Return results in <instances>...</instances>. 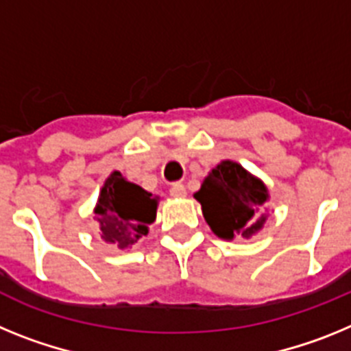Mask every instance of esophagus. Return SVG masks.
Returning <instances> with one entry per match:
<instances>
[{
  "label": "esophagus",
  "instance_id": "34e87169",
  "mask_svg": "<svg viewBox=\"0 0 351 351\" xmlns=\"http://www.w3.org/2000/svg\"><path fill=\"white\" fill-rule=\"evenodd\" d=\"M169 194H171L173 197H185L187 189H185L184 184H173L171 189H169Z\"/></svg>",
  "mask_w": 351,
  "mask_h": 351
}]
</instances>
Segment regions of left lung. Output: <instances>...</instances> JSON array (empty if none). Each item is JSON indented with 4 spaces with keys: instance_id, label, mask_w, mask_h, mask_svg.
Masks as SVG:
<instances>
[{
    "instance_id": "8db88e82",
    "label": "left lung",
    "mask_w": 351,
    "mask_h": 351,
    "mask_svg": "<svg viewBox=\"0 0 351 351\" xmlns=\"http://www.w3.org/2000/svg\"><path fill=\"white\" fill-rule=\"evenodd\" d=\"M194 197L201 203L210 230L222 240L251 239L267 221V187L233 160L213 167Z\"/></svg>"
}]
</instances>
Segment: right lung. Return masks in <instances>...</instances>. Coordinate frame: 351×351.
I'll list each match as a JSON object with an SVG mask.
<instances>
[{
  "label": "right lung",
  "mask_w": 351,
  "mask_h": 351,
  "mask_svg": "<svg viewBox=\"0 0 351 351\" xmlns=\"http://www.w3.org/2000/svg\"><path fill=\"white\" fill-rule=\"evenodd\" d=\"M157 196L127 182L120 171H112L100 189L95 219L104 242L127 249L148 234L157 217Z\"/></svg>",
  "instance_id": "obj_1"
}]
</instances>
